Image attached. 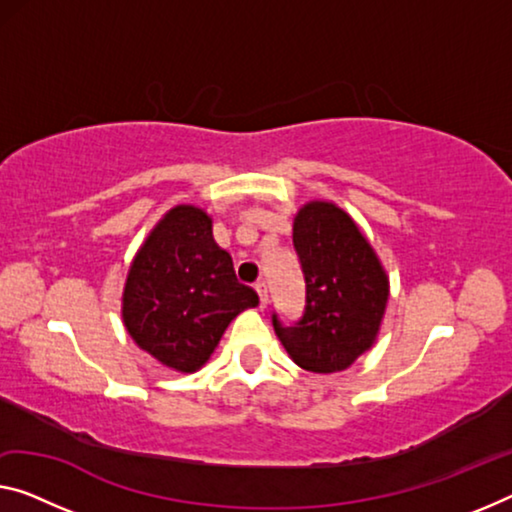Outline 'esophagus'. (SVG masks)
I'll use <instances>...</instances> for the list:
<instances>
[{"mask_svg": "<svg viewBox=\"0 0 512 512\" xmlns=\"http://www.w3.org/2000/svg\"><path fill=\"white\" fill-rule=\"evenodd\" d=\"M256 293H258V309H265V306H267V286H265V283H256Z\"/></svg>", "mask_w": 512, "mask_h": 512, "instance_id": "esophagus-1", "label": "esophagus"}]
</instances>
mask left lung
I'll return each instance as SVG.
<instances>
[{
    "instance_id": "obj_1",
    "label": "left lung",
    "mask_w": 512,
    "mask_h": 512,
    "mask_svg": "<svg viewBox=\"0 0 512 512\" xmlns=\"http://www.w3.org/2000/svg\"><path fill=\"white\" fill-rule=\"evenodd\" d=\"M293 245L306 283L302 318L293 327L272 316L274 332L297 366L341 373L368 352L389 302V274L348 212L313 199L293 219Z\"/></svg>"
}]
</instances>
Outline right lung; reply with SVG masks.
Returning <instances> with one entry per match:
<instances>
[{"label":"right lung","mask_w":512,"mask_h":512,"mask_svg":"<svg viewBox=\"0 0 512 512\" xmlns=\"http://www.w3.org/2000/svg\"><path fill=\"white\" fill-rule=\"evenodd\" d=\"M258 306L235 279L233 258L212 238V217L180 203L153 226L132 258L121 318L141 350L178 373L206 364L231 320Z\"/></svg>","instance_id":"add662e5"}]
</instances>
